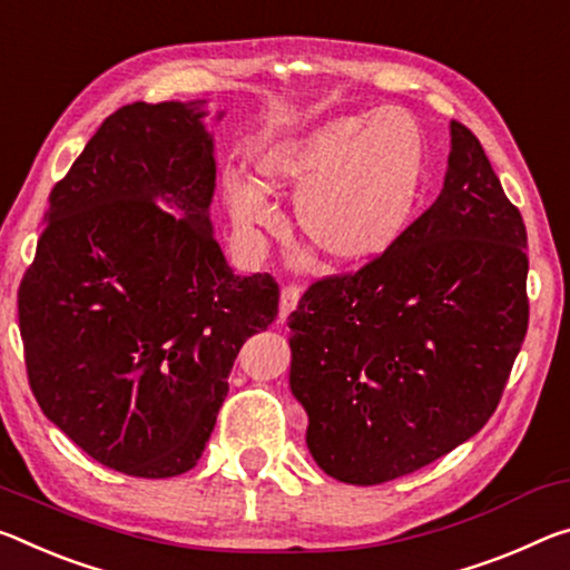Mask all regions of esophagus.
I'll list each match as a JSON object with an SVG mask.
<instances>
[{
	"label": "esophagus",
	"instance_id": "1",
	"mask_svg": "<svg viewBox=\"0 0 570 570\" xmlns=\"http://www.w3.org/2000/svg\"><path fill=\"white\" fill-rule=\"evenodd\" d=\"M299 296H302V288L296 284H288L282 288V304H278V320H286L288 314L296 309V304H299Z\"/></svg>",
	"mask_w": 570,
	"mask_h": 570
}]
</instances>
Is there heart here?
<instances>
[{
	"instance_id": "obj_1",
	"label": "heart",
	"mask_w": 570,
	"mask_h": 570,
	"mask_svg": "<svg viewBox=\"0 0 570 570\" xmlns=\"http://www.w3.org/2000/svg\"><path fill=\"white\" fill-rule=\"evenodd\" d=\"M268 189H292L306 240L334 264L383 253L401 236L419 197L423 137L403 108L337 116L302 137L276 144L258 161ZM233 223L243 230L274 225L266 189L243 177L225 179Z\"/></svg>"
}]
</instances>
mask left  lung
<instances>
[{
  "instance_id": "1",
  "label": "left lung",
  "mask_w": 570,
  "mask_h": 570,
  "mask_svg": "<svg viewBox=\"0 0 570 570\" xmlns=\"http://www.w3.org/2000/svg\"><path fill=\"white\" fill-rule=\"evenodd\" d=\"M444 187L381 256L288 314L294 399L330 476L383 484L480 431L528 332V233L480 139L451 121Z\"/></svg>"
}]
</instances>
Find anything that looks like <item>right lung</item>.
<instances>
[{"instance_id": "right-lung-1", "label": "right lung", "mask_w": 570, "mask_h": 570, "mask_svg": "<svg viewBox=\"0 0 570 570\" xmlns=\"http://www.w3.org/2000/svg\"><path fill=\"white\" fill-rule=\"evenodd\" d=\"M205 116V101L108 116L52 187L17 292L42 413L96 462L147 480L197 464L243 342L278 314L274 276H236L213 236Z\"/></svg>"}]
</instances>
